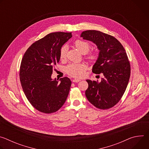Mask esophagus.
<instances>
[{"mask_svg":"<svg viewBox=\"0 0 149 149\" xmlns=\"http://www.w3.org/2000/svg\"><path fill=\"white\" fill-rule=\"evenodd\" d=\"M81 80L80 79H73L72 80V82H79Z\"/></svg>","mask_w":149,"mask_h":149,"instance_id":"obj_1","label":"esophagus"}]
</instances>
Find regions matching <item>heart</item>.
I'll list each match as a JSON object with an SVG mask.
<instances>
[{"mask_svg": "<svg viewBox=\"0 0 149 149\" xmlns=\"http://www.w3.org/2000/svg\"><path fill=\"white\" fill-rule=\"evenodd\" d=\"M74 45L76 48L82 54H87L90 48L91 45L88 42L77 39L74 42ZM59 58L61 60H65L67 58V47L63 46L59 51ZM98 58L97 52H91L88 53L86 58L90 61H95ZM87 68V66L85 63H71L66 68L67 73L71 77L74 78H81L84 76L85 72Z\"/></svg>", "mask_w": 149, "mask_h": 149, "instance_id": "1", "label": "heart"}]
</instances>
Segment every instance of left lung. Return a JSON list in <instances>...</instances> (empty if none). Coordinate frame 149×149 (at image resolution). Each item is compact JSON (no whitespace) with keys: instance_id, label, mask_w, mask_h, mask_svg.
<instances>
[{"instance_id":"obj_1","label":"left lung","mask_w":149,"mask_h":149,"mask_svg":"<svg viewBox=\"0 0 149 149\" xmlns=\"http://www.w3.org/2000/svg\"><path fill=\"white\" fill-rule=\"evenodd\" d=\"M81 37L97 46L99 56L92 71L104 75L100 82L87 80L86 97L99 109H110L119 102L128 85L131 70L128 56L121 44L111 35L88 30L82 32Z\"/></svg>"}]
</instances>
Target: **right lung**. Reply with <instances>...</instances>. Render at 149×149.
Listing matches in <instances>:
<instances>
[{
	"label": "right lung",
	"mask_w": 149,
	"mask_h": 149,
	"mask_svg": "<svg viewBox=\"0 0 149 149\" xmlns=\"http://www.w3.org/2000/svg\"><path fill=\"white\" fill-rule=\"evenodd\" d=\"M71 33L54 32L32 44L21 61L19 78L23 91L33 107L41 113L57 111L65 103L71 81L68 77L52 79L53 67L60 59L59 51Z\"/></svg>",
	"instance_id": "add662e5"
}]
</instances>
